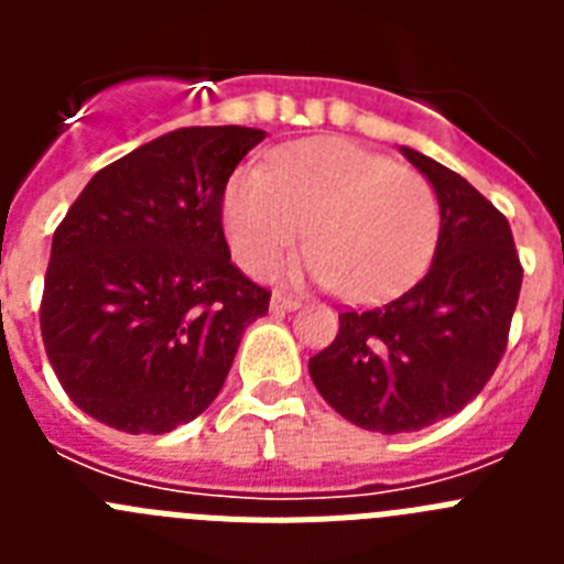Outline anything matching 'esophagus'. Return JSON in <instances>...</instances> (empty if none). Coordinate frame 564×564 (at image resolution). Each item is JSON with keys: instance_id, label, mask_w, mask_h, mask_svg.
Listing matches in <instances>:
<instances>
[{"instance_id": "esophagus-1", "label": "esophagus", "mask_w": 564, "mask_h": 564, "mask_svg": "<svg viewBox=\"0 0 564 564\" xmlns=\"http://www.w3.org/2000/svg\"><path fill=\"white\" fill-rule=\"evenodd\" d=\"M296 307H299V299L285 296V293H273V299H271V311H273V313L296 311Z\"/></svg>"}]
</instances>
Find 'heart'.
<instances>
[{
    "label": "heart",
    "instance_id": "heart-1",
    "mask_svg": "<svg viewBox=\"0 0 564 564\" xmlns=\"http://www.w3.org/2000/svg\"><path fill=\"white\" fill-rule=\"evenodd\" d=\"M441 208L432 183L344 138L282 149L246 166L223 194V231L246 271L265 273L305 231L293 276L344 288L352 302L395 296L435 251Z\"/></svg>",
    "mask_w": 564,
    "mask_h": 564
}]
</instances>
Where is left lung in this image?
Masks as SVG:
<instances>
[{
  "label": "left lung",
  "instance_id": "left-lung-1",
  "mask_svg": "<svg viewBox=\"0 0 564 564\" xmlns=\"http://www.w3.org/2000/svg\"><path fill=\"white\" fill-rule=\"evenodd\" d=\"M401 152L441 206L430 271L387 305L341 313L338 336L307 364L338 415L381 435L432 426L480 395L506 352L522 285L506 217L457 172Z\"/></svg>",
  "mask_w": 564,
  "mask_h": 564
}]
</instances>
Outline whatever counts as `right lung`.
Here are the masks:
<instances>
[{"mask_svg": "<svg viewBox=\"0 0 564 564\" xmlns=\"http://www.w3.org/2000/svg\"><path fill=\"white\" fill-rule=\"evenodd\" d=\"M265 138L183 127L109 163L53 234L42 338L78 410L163 435L220 395L239 338L271 293L231 262L223 194Z\"/></svg>", "mask_w": 564, "mask_h": 564, "instance_id": "obj_1", "label": "right lung"}]
</instances>
